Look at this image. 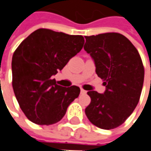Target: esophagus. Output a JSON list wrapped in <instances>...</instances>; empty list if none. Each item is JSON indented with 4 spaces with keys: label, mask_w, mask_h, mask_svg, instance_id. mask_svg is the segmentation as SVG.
Masks as SVG:
<instances>
[{
    "label": "esophagus",
    "mask_w": 151,
    "mask_h": 151,
    "mask_svg": "<svg viewBox=\"0 0 151 151\" xmlns=\"http://www.w3.org/2000/svg\"><path fill=\"white\" fill-rule=\"evenodd\" d=\"M86 92H87V91H86V90H84V89L80 90V93H81V94H86Z\"/></svg>",
    "instance_id": "34e87169"
}]
</instances>
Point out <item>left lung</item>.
<instances>
[{
  "label": "left lung",
  "instance_id": "1",
  "mask_svg": "<svg viewBox=\"0 0 151 151\" xmlns=\"http://www.w3.org/2000/svg\"><path fill=\"white\" fill-rule=\"evenodd\" d=\"M84 49L94 60L104 81L103 94L90 91L86 115L94 125L111 130L121 125L137 105L144 85L141 57L130 40L117 33L85 36Z\"/></svg>",
  "mask_w": 151,
  "mask_h": 151
}]
</instances>
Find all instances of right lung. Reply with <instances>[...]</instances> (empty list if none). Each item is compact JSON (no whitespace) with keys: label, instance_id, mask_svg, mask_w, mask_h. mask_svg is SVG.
I'll use <instances>...</instances> for the list:
<instances>
[{"label":"right lung","instance_id":"obj_1","mask_svg":"<svg viewBox=\"0 0 151 151\" xmlns=\"http://www.w3.org/2000/svg\"><path fill=\"white\" fill-rule=\"evenodd\" d=\"M84 43L82 35L40 28L26 38L14 52V92L22 111L33 123L56 124L78 97V86H60L52 76L81 51Z\"/></svg>","mask_w":151,"mask_h":151}]
</instances>
